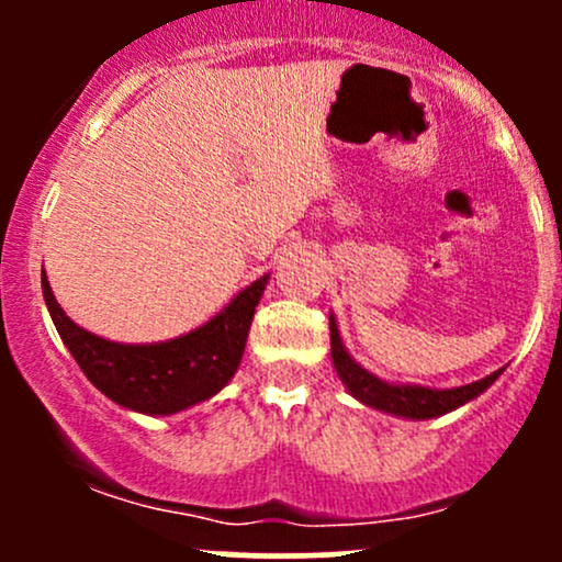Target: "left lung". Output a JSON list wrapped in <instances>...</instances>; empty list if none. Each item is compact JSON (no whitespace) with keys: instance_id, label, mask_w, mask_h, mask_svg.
<instances>
[{"instance_id":"obj_1","label":"left lung","mask_w":562,"mask_h":562,"mask_svg":"<svg viewBox=\"0 0 562 562\" xmlns=\"http://www.w3.org/2000/svg\"><path fill=\"white\" fill-rule=\"evenodd\" d=\"M330 351H333V364L338 378L344 380V385L353 398H359L364 406L385 412V415L406 417V420H430V417H441L447 412L457 409V406L473 402L475 396H481L496 378L502 375V370L492 372V375L475 380V383L460 385V389H425V385H398V383H385L372 372H367L362 364L353 362L351 353L346 351L344 340H340L338 325L330 314Z\"/></svg>"}]
</instances>
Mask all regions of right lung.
Masks as SVG:
<instances>
[{
	"label": "right lung",
	"mask_w": 562,
	"mask_h": 562,
	"mask_svg": "<svg viewBox=\"0 0 562 562\" xmlns=\"http://www.w3.org/2000/svg\"><path fill=\"white\" fill-rule=\"evenodd\" d=\"M269 274L250 282L216 317L164 344H115L66 317L42 269V293L63 344L97 391L139 415H177L216 396L240 367L250 319Z\"/></svg>",
	"instance_id": "1"
}]
</instances>
